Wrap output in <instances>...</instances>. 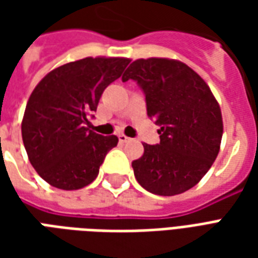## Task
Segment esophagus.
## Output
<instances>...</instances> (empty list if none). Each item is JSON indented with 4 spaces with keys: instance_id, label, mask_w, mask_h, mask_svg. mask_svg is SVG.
Here are the masks:
<instances>
[{
    "instance_id": "esophagus-1",
    "label": "esophagus",
    "mask_w": 258,
    "mask_h": 258,
    "mask_svg": "<svg viewBox=\"0 0 258 258\" xmlns=\"http://www.w3.org/2000/svg\"><path fill=\"white\" fill-rule=\"evenodd\" d=\"M118 141H120V142H128L130 141V138L128 137H127V135H124V134H118Z\"/></svg>"
}]
</instances>
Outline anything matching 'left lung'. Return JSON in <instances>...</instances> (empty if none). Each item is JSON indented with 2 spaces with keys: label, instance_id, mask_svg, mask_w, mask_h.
Returning <instances> with one entry per match:
<instances>
[{
  "label": "left lung",
  "instance_id": "obj_1",
  "mask_svg": "<svg viewBox=\"0 0 258 258\" xmlns=\"http://www.w3.org/2000/svg\"><path fill=\"white\" fill-rule=\"evenodd\" d=\"M146 102L148 116L160 127V142L144 144L133 162L142 188L160 196L190 189L216 160L222 138L221 109L209 85L186 64L173 59H138L124 72Z\"/></svg>",
  "mask_w": 258,
  "mask_h": 258
}]
</instances>
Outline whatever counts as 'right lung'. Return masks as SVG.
Masks as SVG:
<instances>
[{"label": "right lung", "instance_id": "add662e5", "mask_svg": "<svg viewBox=\"0 0 258 258\" xmlns=\"http://www.w3.org/2000/svg\"><path fill=\"white\" fill-rule=\"evenodd\" d=\"M130 59L84 58L48 73L31 92L22 138L31 166L48 184L64 190L84 188L98 177L117 137L88 130L102 92L117 80Z\"/></svg>", "mask_w": 258, "mask_h": 258}]
</instances>
